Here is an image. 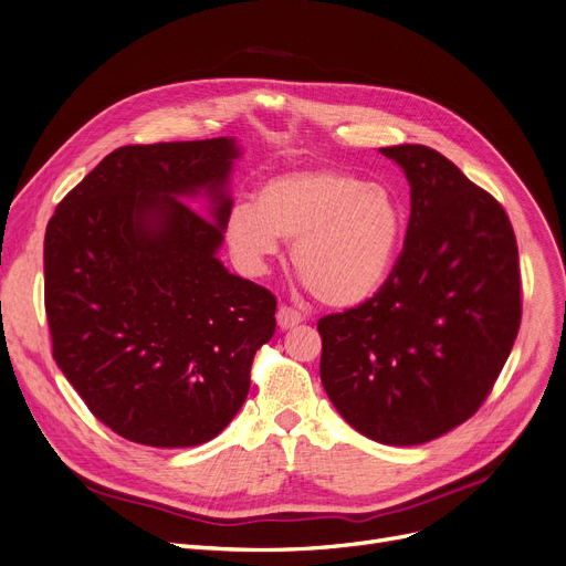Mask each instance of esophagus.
I'll list each match as a JSON object with an SVG mask.
<instances>
[{"mask_svg": "<svg viewBox=\"0 0 566 566\" xmlns=\"http://www.w3.org/2000/svg\"><path fill=\"white\" fill-rule=\"evenodd\" d=\"M302 319H304V315H302L300 311L290 308V306H281V308L276 311V322H279V327H281L283 332L302 325Z\"/></svg>", "mask_w": 566, "mask_h": 566, "instance_id": "34e87169", "label": "esophagus"}]
</instances>
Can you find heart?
<instances>
[{
  "instance_id": "obj_1",
  "label": "heart",
  "mask_w": 566,
  "mask_h": 566,
  "mask_svg": "<svg viewBox=\"0 0 566 566\" xmlns=\"http://www.w3.org/2000/svg\"><path fill=\"white\" fill-rule=\"evenodd\" d=\"M237 260L262 269L292 241V266L315 297L353 308L378 294L406 237V209L387 184L334 168L290 170L266 179L253 205H237L226 223Z\"/></svg>"
}]
</instances>
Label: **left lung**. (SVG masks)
<instances>
[{"label": "left lung", "instance_id": "1", "mask_svg": "<svg viewBox=\"0 0 566 566\" xmlns=\"http://www.w3.org/2000/svg\"><path fill=\"white\" fill-rule=\"evenodd\" d=\"M410 184L402 253L373 300L317 322L319 380L361 436L396 447L468 421L521 325L518 247L502 205L423 145L382 147Z\"/></svg>", "mask_w": 566, "mask_h": 566}]
</instances>
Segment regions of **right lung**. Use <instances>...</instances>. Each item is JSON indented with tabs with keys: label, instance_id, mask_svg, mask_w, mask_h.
Segmentation results:
<instances>
[{
	"label": "right lung",
	"instance_id": "obj_1",
	"mask_svg": "<svg viewBox=\"0 0 566 566\" xmlns=\"http://www.w3.org/2000/svg\"><path fill=\"white\" fill-rule=\"evenodd\" d=\"M234 138L126 145L45 230L52 355L96 419L147 447H196L244 406L276 332L274 294L219 260ZM202 199L200 214L188 201Z\"/></svg>",
	"mask_w": 566,
	"mask_h": 566
}]
</instances>
